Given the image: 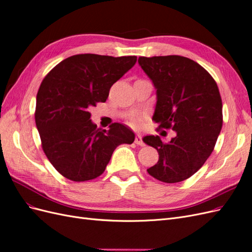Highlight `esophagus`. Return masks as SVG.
Returning a JSON list of instances; mask_svg holds the SVG:
<instances>
[{
  "instance_id": "obj_1",
  "label": "esophagus",
  "mask_w": 252,
  "mask_h": 252,
  "mask_svg": "<svg viewBox=\"0 0 252 252\" xmlns=\"http://www.w3.org/2000/svg\"><path fill=\"white\" fill-rule=\"evenodd\" d=\"M134 143H135L136 145H140V146H145V143H144V141H143L141 135H136V136H135Z\"/></svg>"
}]
</instances>
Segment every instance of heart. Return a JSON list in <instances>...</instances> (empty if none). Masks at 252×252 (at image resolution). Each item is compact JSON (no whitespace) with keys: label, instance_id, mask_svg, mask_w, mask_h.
<instances>
[{"label":"heart","instance_id":"b5f03b06","mask_svg":"<svg viewBox=\"0 0 252 252\" xmlns=\"http://www.w3.org/2000/svg\"><path fill=\"white\" fill-rule=\"evenodd\" d=\"M138 123H139V122H138V120H136V119H132L131 120V124L132 125H138Z\"/></svg>","mask_w":252,"mask_h":252}]
</instances>
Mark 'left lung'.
<instances>
[{
    "label": "left lung",
    "instance_id": "obj_1",
    "mask_svg": "<svg viewBox=\"0 0 252 252\" xmlns=\"http://www.w3.org/2000/svg\"><path fill=\"white\" fill-rule=\"evenodd\" d=\"M139 64L157 89L152 120L177 132L169 143L158 135L144 136L158 152V163L147 171L164 183L182 182L201 168L216 146L223 125L218 85L205 68L185 57H140Z\"/></svg>",
    "mask_w": 252,
    "mask_h": 252
}]
</instances>
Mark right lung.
Instances as JSON below:
<instances>
[{"label":"right lung","mask_w":252,"mask_h":252,"mask_svg":"<svg viewBox=\"0 0 252 252\" xmlns=\"http://www.w3.org/2000/svg\"><path fill=\"white\" fill-rule=\"evenodd\" d=\"M135 56L75 55L48 72L36 94L35 124L49 162L68 180L85 182L105 171L121 144H132L134 133L113 123L96 128L89 108L106 102L111 86L133 67Z\"/></svg>","instance_id":"right-lung-1"}]
</instances>
